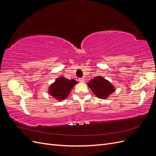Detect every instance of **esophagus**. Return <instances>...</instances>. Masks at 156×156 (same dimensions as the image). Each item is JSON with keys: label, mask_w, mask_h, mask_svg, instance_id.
<instances>
[{"label": "esophagus", "mask_w": 156, "mask_h": 156, "mask_svg": "<svg viewBox=\"0 0 156 156\" xmlns=\"http://www.w3.org/2000/svg\"><path fill=\"white\" fill-rule=\"evenodd\" d=\"M79 81L80 82H81V83H84V82H85V79L83 78V77L79 78Z\"/></svg>", "instance_id": "34e87169"}]
</instances>
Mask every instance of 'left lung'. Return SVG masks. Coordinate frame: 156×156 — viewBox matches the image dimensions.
<instances>
[{
  "label": "left lung",
  "mask_w": 156,
  "mask_h": 156,
  "mask_svg": "<svg viewBox=\"0 0 156 156\" xmlns=\"http://www.w3.org/2000/svg\"><path fill=\"white\" fill-rule=\"evenodd\" d=\"M93 93L100 99H107L115 91V88L108 80L101 76H96L88 83Z\"/></svg>",
  "instance_id": "left-lung-1"
}]
</instances>
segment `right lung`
<instances>
[{
  "mask_svg": "<svg viewBox=\"0 0 156 156\" xmlns=\"http://www.w3.org/2000/svg\"><path fill=\"white\" fill-rule=\"evenodd\" d=\"M76 84L77 82L73 79L69 80L64 77H60L49 86L48 92L56 100L62 101L67 98L71 90Z\"/></svg>",
  "mask_w": 156,
  "mask_h": 156,
  "instance_id": "add662e5",
  "label": "right lung"
}]
</instances>
